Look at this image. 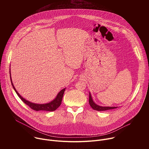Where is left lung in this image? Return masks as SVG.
Instances as JSON below:
<instances>
[{"label":"left lung","mask_w":149,"mask_h":149,"mask_svg":"<svg viewBox=\"0 0 149 149\" xmlns=\"http://www.w3.org/2000/svg\"><path fill=\"white\" fill-rule=\"evenodd\" d=\"M89 104L93 109H94V110H97V111H105V110H111V109L117 108L116 107H102V106L98 105L93 101L90 93L89 94Z\"/></svg>","instance_id":"1"}]
</instances>
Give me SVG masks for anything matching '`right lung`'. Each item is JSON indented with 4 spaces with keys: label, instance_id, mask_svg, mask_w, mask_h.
Returning a JSON list of instances; mask_svg holds the SVG:
<instances>
[{
    "label": "right lung",
    "instance_id": "right-lung-1",
    "mask_svg": "<svg viewBox=\"0 0 149 149\" xmlns=\"http://www.w3.org/2000/svg\"><path fill=\"white\" fill-rule=\"evenodd\" d=\"M10 81H11V83L12 85V87L13 88V89L15 90V92L16 93L17 95L19 96V97L21 99L25 104H26V105H28L30 108H31L32 110H35V111H39V110H42V111H53L56 110L59 106L61 104V102H62V97L63 95V94H64L65 88L62 89L56 95V98L52 101L51 102H49V103H47V104H35L33 102H31L26 100H25V98H24L22 97H21V95L17 93V91L16 90L13 84L12 83V79H11V76H10Z\"/></svg>",
    "mask_w": 149,
    "mask_h": 149
}]
</instances>
